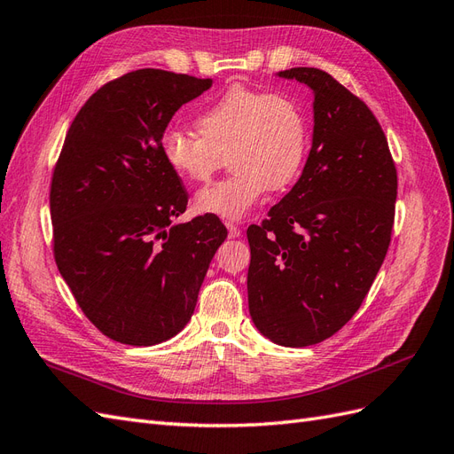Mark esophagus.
Instances as JSON below:
<instances>
[{"mask_svg": "<svg viewBox=\"0 0 454 454\" xmlns=\"http://www.w3.org/2000/svg\"><path fill=\"white\" fill-rule=\"evenodd\" d=\"M226 228H228V236H230V238H239L241 230H239V226H238V224H234V223H226Z\"/></svg>", "mask_w": 454, "mask_h": 454, "instance_id": "obj_1", "label": "esophagus"}]
</instances>
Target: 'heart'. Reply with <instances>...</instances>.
Returning <instances> with one entry per match:
<instances>
[{
	"instance_id": "1",
	"label": "heart",
	"mask_w": 454,
	"mask_h": 454,
	"mask_svg": "<svg viewBox=\"0 0 454 454\" xmlns=\"http://www.w3.org/2000/svg\"><path fill=\"white\" fill-rule=\"evenodd\" d=\"M198 135L167 129L160 138L165 163L190 183H207L224 165L231 171L196 196L198 211L238 220L268 190L281 192L299 178L308 152V120L283 93L231 85L193 118Z\"/></svg>"
}]
</instances>
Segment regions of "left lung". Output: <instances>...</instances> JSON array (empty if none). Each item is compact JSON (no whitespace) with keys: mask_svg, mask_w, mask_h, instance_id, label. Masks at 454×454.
Instances as JSON below:
<instances>
[{"mask_svg":"<svg viewBox=\"0 0 454 454\" xmlns=\"http://www.w3.org/2000/svg\"><path fill=\"white\" fill-rule=\"evenodd\" d=\"M281 77L314 90V138L291 192L247 228L249 312L271 342H323L357 312L390 247L397 171L364 100L317 68Z\"/></svg>","mask_w":454,"mask_h":454,"instance_id":"1","label":"left lung"}]
</instances>
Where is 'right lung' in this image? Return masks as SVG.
Listing matches in <instances>:
<instances>
[{
    "mask_svg": "<svg viewBox=\"0 0 454 454\" xmlns=\"http://www.w3.org/2000/svg\"><path fill=\"white\" fill-rule=\"evenodd\" d=\"M213 80L155 68L102 85L75 114L51 178L53 254L77 306L108 339L152 346L183 331L216 249L215 215L190 223L188 192L160 138Z\"/></svg>",
    "mask_w": 454,
    "mask_h": 454,
    "instance_id": "1",
    "label": "right lung"
}]
</instances>
